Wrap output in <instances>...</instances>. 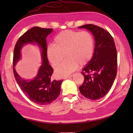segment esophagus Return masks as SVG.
<instances>
[{
  "label": "esophagus",
  "instance_id": "1",
  "mask_svg": "<svg viewBox=\"0 0 133 133\" xmlns=\"http://www.w3.org/2000/svg\"><path fill=\"white\" fill-rule=\"evenodd\" d=\"M73 76V75H69V76H67V77H64V79H68V78H71Z\"/></svg>",
  "mask_w": 133,
  "mask_h": 133
}]
</instances>
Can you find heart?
Wrapping results in <instances>:
<instances>
[{
	"label": "heart",
	"mask_w": 133,
	"mask_h": 133,
	"mask_svg": "<svg viewBox=\"0 0 133 133\" xmlns=\"http://www.w3.org/2000/svg\"><path fill=\"white\" fill-rule=\"evenodd\" d=\"M94 42L87 31L66 30L59 33L54 39L52 45L47 48V56L54 68L67 59L56 69L58 77H66L74 72L79 65L84 66L92 58Z\"/></svg>",
	"instance_id": "heart-1"
}]
</instances>
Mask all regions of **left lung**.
Returning a JSON list of instances; mask_svg holds the SVG:
<instances>
[{
  "mask_svg": "<svg viewBox=\"0 0 133 133\" xmlns=\"http://www.w3.org/2000/svg\"><path fill=\"white\" fill-rule=\"evenodd\" d=\"M79 28L91 31L95 41L92 58L81 73L84 81L79 89L84 97L91 100H97L107 94L116 77V47L111 34L103 28L92 24Z\"/></svg>",
  "mask_w": 133,
  "mask_h": 133,
  "instance_id": "obj_1",
  "label": "left lung"
}]
</instances>
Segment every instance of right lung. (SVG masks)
<instances>
[{
	"instance_id": "obj_1",
	"label": "right lung",
	"mask_w": 133,
	"mask_h": 133,
	"mask_svg": "<svg viewBox=\"0 0 133 133\" xmlns=\"http://www.w3.org/2000/svg\"><path fill=\"white\" fill-rule=\"evenodd\" d=\"M52 30V29L32 27L19 38L14 51L13 72L16 82L30 101L40 105L51 103L58 97L63 82V80L51 81L53 69L49 64L47 56L46 37ZM34 43H37L41 48L42 64L35 78L24 80L17 74L14 67L20 58V50L23 45Z\"/></svg>"
}]
</instances>
